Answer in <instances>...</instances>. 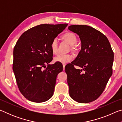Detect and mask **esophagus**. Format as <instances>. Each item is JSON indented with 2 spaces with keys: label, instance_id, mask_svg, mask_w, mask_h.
Here are the masks:
<instances>
[{
  "label": "esophagus",
  "instance_id": "esophagus-1",
  "mask_svg": "<svg viewBox=\"0 0 122 122\" xmlns=\"http://www.w3.org/2000/svg\"><path fill=\"white\" fill-rule=\"evenodd\" d=\"M65 66H66V65H65V64H63V71H65Z\"/></svg>",
  "mask_w": 122,
  "mask_h": 122
}]
</instances>
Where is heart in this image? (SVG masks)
<instances>
[{
    "label": "heart",
    "instance_id": "1",
    "mask_svg": "<svg viewBox=\"0 0 122 122\" xmlns=\"http://www.w3.org/2000/svg\"><path fill=\"white\" fill-rule=\"evenodd\" d=\"M63 38L71 45H74L77 42V37L72 32L66 33L63 35ZM51 48L52 52L56 54L58 51V40L57 38L53 39L51 43ZM54 61L59 62L62 63H67L73 60V56L71 54H59L54 58Z\"/></svg>",
    "mask_w": 122,
    "mask_h": 122
}]
</instances>
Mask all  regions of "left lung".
Masks as SVG:
<instances>
[{
    "label": "left lung",
    "instance_id": "8db88e82",
    "mask_svg": "<svg viewBox=\"0 0 122 122\" xmlns=\"http://www.w3.org/2000/svg\"><path fill=\"white\" fill-rule=\"evenodd\" d=\"M68 29L81 41L77 56L65 67L69 95L78 103H89L102 94L112 75L113 52L107 36L96 29L78 25ZM75 65L82 69H76Z\"/></svg>",
    "mask_w": 122,
    "mask_h": 122
}]
</instances>
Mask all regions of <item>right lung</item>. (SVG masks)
Listing matches in <instances>:
<instances>
[{"instance_id": "right-lung-1", "label": "right lung", "mask_w": 122, "mask_h": 122, "mask_svg": "<svg viewBox=\"0 0 122 122\" xmlns=\"http://www.w3.org/2000/svg\"><path fill=\"white\" fill-rule=\"evenodd\" d=\"M67 25L41 24L23 33L16 42L13 71L20 92L28 100L40 103L52 97L63 66L59 62L49 64L53 55L51 43Z\"/></svg>"}]
</instances>
